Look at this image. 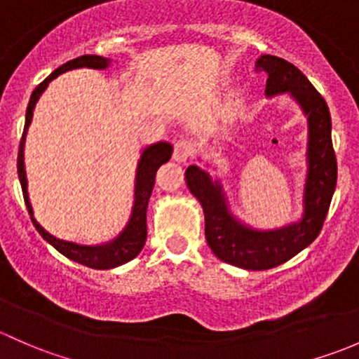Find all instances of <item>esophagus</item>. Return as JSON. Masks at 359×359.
<instances>
[{"instance_id":"esophagus-1","label":"esophagus","mask_w":359,"mask_h":359,"mask_svg":"<svg viewBox=\"0 0 359 359\" xmlns=\"http://www.w3.org/2000/svg\"><path fill=\"white\" fill-rule=\"evenodd\" d=\"M191 152H194V147H191L190 142H187V140H178V142L175 143L172 158H175L176 162H184L188 161V157H190Z\"/></svg>"}]
</instances>
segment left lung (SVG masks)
<instances>
[{"instance_id": "left-lung-1", "label": "left lung", "mask_w": 359, "mask_h": 359, "mask_svg": "<svg viewBox=\"0 0 359 359\" xmlns=\"http://www.w3.org/2000/svg\"><path fill=\"white\" fill-rule=\"evenodd\" d=\"M256 69L268 74V97L290 93L308 117V175L302 219L280 230H252L231 216L223 187L219 181H212L209 172L190 165L184 178L204 209L205 240L210 250L228 264L262 271L292 259L320 235L337 183V161L328 105L308 77L290 62L273 55H262Z\"/></svg>"}]
</instances>
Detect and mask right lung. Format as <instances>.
<instances>
[{
    "label": "right lung",
    "mask_w": 359,
    "mask_h": 359,
    "mask_svg": "<svg viewBox=\"0 0 359 359\" xmlns=\"http://www.w3.org/2000/svg\"><path fill=\"white\" fill-rule=\"evenodd\" d=\"M110 60L109 58L98 57V55H83V57H77L74 60L67 62L62 67L50 74L41 84L36 86V90L32 91L31 100H29L27 112H25V126L24 133H22L20 147H18V158H17V169H18V180L22 184V194H24L25 205H27L29 214H31L32 224L36 226V230L39 231V235L46 240L48 243L55 247L60 254H64L69 259L79 262V264L88 266V268L93 269H110L116 268V266L124 264V262L135 259L140 252H142L143 245H145L147 240V207H149L150 195H152L154 183H155V175H157V169L162 164L171 158L172 147L165 142H158L155 145L147 147L142 152V158L138 162V169H136V184H135V205H133L131 217H129L128 226L124 228V231L117 236L116 240L109 243H103V245H79V243L65 242V240L55 238L53 235L48 233L46 230L34 219L32 216V205L29 202V194H27V178H25V169H24V143H25V135H27V129L31 126L32 121V110H34L36 102L44 90H46L48 84L51 83V79H55L60 74L67 72V70L79 69V67H88V69H107L109 67Z\"/></svg>",
    "instance_id": "obj_1"
}]
</instances>
